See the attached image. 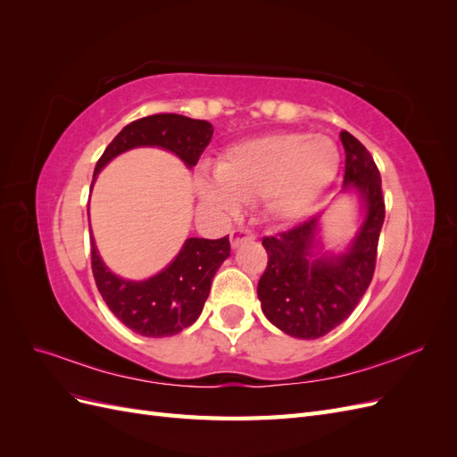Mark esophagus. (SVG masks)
Instances as JSON below:
<instances>
[{
  "label": "esophagus",
  "mask_w": 457,
  "mask_h": 457,
  "mask_svg": "<svg viewBox=\"0 0 457 457\" xmlns=\"http://www.w3.org/2000/svg\"><path fill=\"white\" fill-rule=\"evenodd\" d=\"M255 234L250 230V228H234L230 232V242L234 247H238L242 242L245 240H253Z\"/></svg>",
  "instance_id": "obj_1"
}]
</instances>
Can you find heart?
I'll return each instance as SVG.
<instances>
[{"instance_id":"1","label":"heart","mask_w":457,"mask_h":457,"mask_svg":"<svg viewBox=\"0 0 457 457\" xmlns=\"http://www.w3.org/2000/svg\"><path fill=\"white\" fill-rule=\"evenodd\" d=\"M339 170L337 145L301 131L253 137L227 148L215 173L196 177L198 195L232 213L261 202L274 219H294L322 195Z\"/></svg>"}]
</instances>
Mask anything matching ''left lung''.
<instances>
[{
	"label": "left lung",
	"instance_id": "8db88e82",
	"mask_svg": "<svg viewBox=\"0 0 457 457\" xmlns=\"http://www.w3.org/2000/svg\"><path fill=\"white\" fill-rule=\"evenodd\" d=\"M345 187H354L366 202V219L351 247L341 255L316 257L318 217L262 238L267 269L257 284L261 309L284 334L318 339L339 326L362 299L373 278L379 232L385 220L381 175L366 146L341 131Z\"/></svg>",
	"mask_w": 457,
	"mask_h": 457
}]
</instances>
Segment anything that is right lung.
<instances>
[{
    "mask_svg": "<svg viewBox=\"0 0 457 457\" xmlns=\"http://www.w3.org/2000/svg\"><path fill=\"white\" fill-rule=\"evenodd\" d=\"M212 135L210 121L181 114H152L135 120L106 146L93 177L110 160L135 146L171 150L192 168L210 145ZM228 255V237L219 240L188 238L168 269L148 280L133 282L110 272L91 240V269L104 303L121 324L145 337L175 336L195 324L210 295L213 276Z\"/></svg>",
    "mask_w": 457,
    "mask_h": 457,
    "instance_id": "add662e5",
    "label": "right lung"
}]
</instances>
